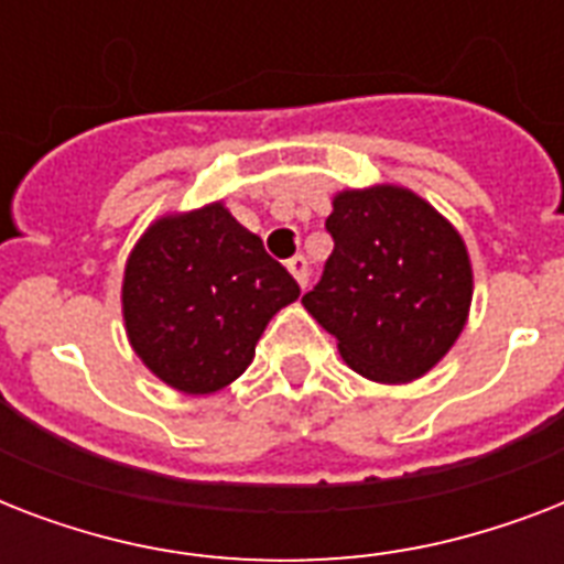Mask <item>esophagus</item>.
I'll return each instance as SVG.
<instances>
[{"mask_svg": "<svg viewBox=\"0 0 564 564\" xmlns=\"http://www.w3.org/2000/svg\"><path fill=\"white\" fill-rule=\"evenodd\" d=\"M286 269H290L292 278H295V281H299L301 290H304V286H307V281H310V265H307V260H304V257H301V254L290 257V260H286Z\"/></svg>", "mask_w": 564, "mask_h": 564, "instance_id": "1", "label": "esophagus"}]
</instances>
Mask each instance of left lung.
I'll use <instances>...</instances> for the list:
<instances>
[{
	"instance_id": "obj_1",
	"label": "left lung",
	"mask_w": 564,
	"mask_h": 564,
	"mask_svg": "<svg viewBox=\"0 0 564 564\" xmlns=\"http://www.w3.org/2000/svg\"><path fill=\"white\" fill-rule=\"evenodd\" d=\"M325 228L334 254L301 304L336 336L357 375L375 383L427 375L459 339L471 307V260L459 230L394 184L336 193Z\"/></svg>"
}]
</instances>
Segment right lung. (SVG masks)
I'll return each instance as SVG.
<instances>
[{"instance_id":"1","label":"right lung","mask_w":564,"mask_h":564,"mask_svg":"<svg viewBox=\"0 0 564 564\" xmlns=\"http://www.w3.org/2000/svg\"><path fill=\"white\" fill-rule=\"evenodd\" d=\"M299 295L263 239L213 202L161 216L137 239L122 278V318L154 377L178 392L210 394L251 366L269 318Z\"/></svg>"}]
</instances>
